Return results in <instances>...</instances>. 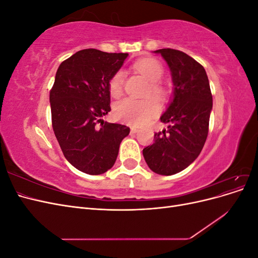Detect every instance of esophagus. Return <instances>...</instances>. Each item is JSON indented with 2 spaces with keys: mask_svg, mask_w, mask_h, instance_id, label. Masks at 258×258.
<instances>
[{
  "mask_svg": "<svg viewBox=\"0 0 258 258\" xmlns=\"http://www.w3.org/2000/svg\"><path fill=\"white\" fill-rule=\"evenodd\" d=\"M138 132H139L138 128H136V127H132L131 128V134H138Z\"/></svg>",
  "mask_w": 258,
  "mask_h": 258,
  "instance_id": "esophagus-1",
  "label": "esophagus"
}]
</instances>
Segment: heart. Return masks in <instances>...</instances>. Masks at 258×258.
<instances>
[{
    "mask_svg": "<svg viewBox=\"0 0 258 258\" xmlns=\"http://www.w3.org/2000/svg\"><path fill=\"white\" fill-rule=\"evenodd\" d=\"M135 68L151 82L150 88L152 95L156 98L165 96V88L158 82L163 74V67L155 58H142L135 63ZM123 72L117 71L108 81V90L114 97L119 96L122 91ZM159 112V105L156 100L148 98L138 100L124 98L118 101L114 106V115L118 120L132 126H143Z\"/></svg>",
    "mask_w": 258,
    "mask_h": 258,
    "instance_id": "obj_1",
    "label": "heart"
}]
</instances>
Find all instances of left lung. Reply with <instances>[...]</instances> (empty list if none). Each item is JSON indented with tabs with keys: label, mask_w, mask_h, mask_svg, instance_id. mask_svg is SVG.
<instances>
[{
	"label": "left lung",
	"mask_w": 258,
	"mask_h": 258,
	"mask_svg": "<svg viewBox=\"0 0 258 258\" xmlns=\"http://www.w3.org/2000/svg\"><path fill=\"white\" fill-rule=\"evenodd\" d=\"M173 82V99L160 117L168 129L156 132L154 143L143 150L152 171L161 175L181 172L196 159L209 132L213 100L205 68L183 51L162 48Z\"/></svg>",
	"instance_id": "obj_1"
}]
</instances>
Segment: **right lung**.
I'll use <instances>...</instances> for the list:
<instances>
[{
	"label": "right lung",
	"mask_w": 258,
	"mask_h": 258,
	"mask_svg": "<svg viewBox=\"0 0 258 258\" xmlns=\"http://www.w3.org/2000/svg\"><path fill=\"white\" fill-rule=\"evenodd\" d=\"M128 53L83 49L59 66L50 90L52 129L67 160L84 173L110 170L130 129L104 121L111 111L108 81Z\"/></svg>",
	"instance_id": "1"
}]
</instances>
